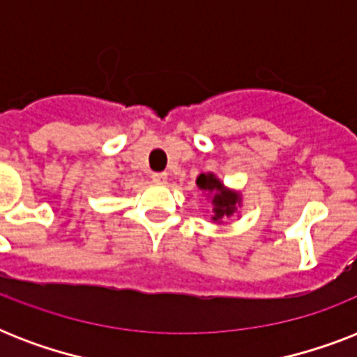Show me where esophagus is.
Segmentation results:
<instances>
[{
  "label": "esophagus",
  "mask_w": 357,
  "mask_h": 357,
  "mask_svg": "<svg viewBox=\"0 0 357 357\" xmlns=\"http://www.w3.org/2000/svg\"><path fill=\"white\" fill-rule=\"evenodd\" d=\"M167 172H153L151 174V181H153V183H165V181H167Z\"/></svg>",
  "instance_id": "34e87169"
}]
</instances>
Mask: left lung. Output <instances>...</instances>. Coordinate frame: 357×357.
I'll list each match as a JSON object with an SVG mask.
<instances>
[{
	"instance_id": "left-lung-1",
	"label": "left lung",
	"mask_w": 357,
	"mask_h": 357,
	"mask_svg": "<svg viewBox=\"0 0 357 357\" xmlns=\"http://www.w3.org/2000/svg\"><path fill=\"white\" fill-rule=\"evenodd\" d=\"M196 185L204 195L211 200L213 217L211 220L222 224L224 218L234 217L238 207H243V195L241 190L226 187L224 181L215 172H204L196 178Z\"/></svg>"
}]
</instances>
